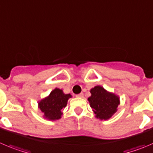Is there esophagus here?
<instances>
[{
    "label": "esophagus",
    "mask_w": 153,
    "mask_h": 153,
    "mask_svg": "<svg viewBox=\"0 0 153 153\" xmlns=\"http://www.w3.org/2000/svg\"><path fill=\"white\" fill-rule=\"evenodd\" d=\"M76 97H80V98H82V97H84L83 93H81V94H77Z\"/></svg>",
    "instance_id": "obj_1"
}]
</instances>
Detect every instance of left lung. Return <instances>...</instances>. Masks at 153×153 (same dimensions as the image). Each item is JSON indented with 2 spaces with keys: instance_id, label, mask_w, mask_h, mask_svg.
Masks as SVG:
<instances>
[{
  "instance_id": "obj_1",
  "label": "left lung",
  "mask_w": 153,
  "mask_h": 153,
  "mask_svg": "<svg viewBox=\"0 0 153 153\" xmlns=\"http://www.w3.org/2000/svg\"><path fill=\"white\" fill-rule=\"evenodd\" d=\"M91 95L88 98L97 119L108 120L117 111L120 98L115 94L107 91L97 85L91 89Z\"/></svg>"
}]
</instances>
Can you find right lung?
Here are the masks:
<instances>
[{
  "instance_id": "add662e5",
  "label": "right lung",
  "mask_w": 153,
  "mask_h": 153,
  "mask_svg": "<svg viewBox=\"0 0 153 153\" xmlns=\"http://www.w3.org/2000/svg\"><path fill=\"white\" fill-rule=\"evenodd\" d=\"M71 97L70 94H65L59 88L52 91L48 97L38 103V107L44 114V118L49 120H56L61 118L62 110L66 107L68 100Z\"/></svg>"
}]
</instances>
